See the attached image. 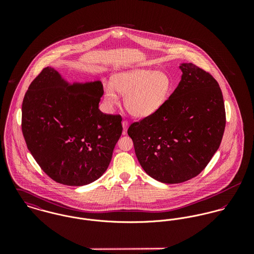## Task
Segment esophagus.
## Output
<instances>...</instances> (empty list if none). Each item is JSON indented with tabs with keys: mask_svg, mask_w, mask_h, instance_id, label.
I'll list each match as a JSON object with an SVG mask.
<instances>
[{
	"mask_svg": "<svg viewBox=\"0 0 254 254\" xmlns=\"http://www.w3.org/2000/svg\"><path fill=\"white\" fill-rule=\"evenodd\" d=\"M128 125H129V123H128V121H127V120H123V121H122L123 134H126V132H127V129H128Z\"/></svg>",
	"mask_w": 254,
	"mask_h": 254,
	"instance_id": "1",
	"label": "esophagus"
}]
</instances>
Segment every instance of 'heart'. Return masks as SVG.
Returning a JSON list of instances; mask_svg holds the SVG:
<instances>
[{
  "instance_id": "1",
  "label": "heart",
  "mask_w": 254,
  "mask_h": 254,
  "mask_svg": "<svg viewBox=\"0 0 254 254\" xmlns=\"http://www.w3.org/2000/svg\"><path fill=\"white\" fill-rule=\"evenodd\" d=\"M124 96V106L134 116L145 117L160 109L172 93V83L164 72L151 69H130L117 73L112 85H104L106 104L112 108Z\"/></svg>"
}]
</instances>
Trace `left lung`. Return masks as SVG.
Instances as JSON below:
<instances>
[{"mask_svg":"<svg viewBox=\"0 0 254 254\" xmlns=\"http://www.w3.org/2000/svg\"><path fill=\"white\" fill-rule=\"evenodd\" d=\"M180 68L181 81L164 105L127 131L145 173L166 184L197 176L217 151L226 125L215 78L193 64Z\"/></svg>","mask_w":254,"mask_h":254,"instance_id":"1","label":"left lung"}]
</instances>
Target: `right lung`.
<instances>
[{"instance_id": "obj_1", "label": "right lung", "mask_w": 254, "mask_h": 254, "mask_svg": "<svg viewBox=\"0 0 254 254\" xmlns=\"http://www.w3.org/2000/svg\"><path fill=\"white\" fill-rule=\"evenodd\" d=\"M101 81L72 85L45 67L22 102L21 129L41 169L54 181L84 186L108 169L122 134V117L99 109Z\"/></svg>"}]
</instances>
